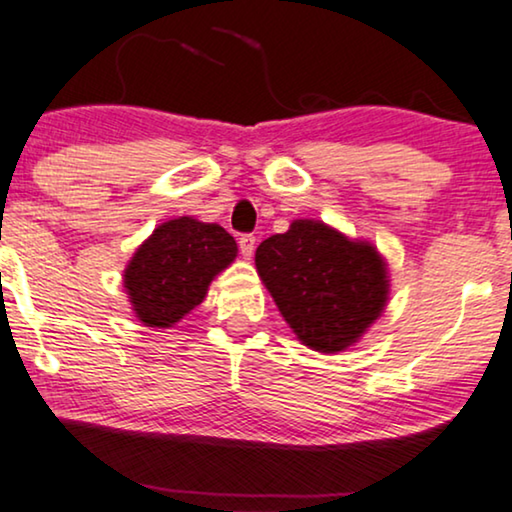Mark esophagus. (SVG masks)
I'll list each match as a JSON object with an SVG mask.
<instances>
[{"instance_id": "obj_1", "label": "esophagus", "mask_w": 512, "mask_h": 512, "mask_svg": "<svg viewBox=\"0 0 512 512\" xmlns=\"http://www.w3.org/2000/svg\"><path fill=\"white\" fill-rule=\"evenodd\" d=\"M237 244H240V251H242V256H244V258H249L251 254H254V244H256V237L251 235V233H244V235L237 237Z\"/></svg>"}]
</instances>
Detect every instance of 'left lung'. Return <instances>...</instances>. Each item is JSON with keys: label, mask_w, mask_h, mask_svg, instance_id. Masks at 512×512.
Returning a JSON list of instances; mask_svg holds the SVG:
<instances>
[{"label": "left lung", "mask_w": 512, "mask_h": 512, "mask_svg": "<svg viewBox=\"0 0 512 512\" xmlns=\"http://www.w3.org/2000/svg\"><path fill=\"white\" fill-rule=\"evenodd\" d=\"M256 270L286 324L317 352L352 345L387 303V268L375 247L319 221H293L263 240Z\"/></svg>", "instance_id": "obj_1"}]
</instances>
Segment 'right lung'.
<instances>
[{
	"instance_id": "add662e5",
	"label": "right lung",
	"mask_w": 512,
	"mask_h": 512,
	"mask_svg": "<svg viewBox=\"0 0 512 512\" xmlns=\"http://www.w3.org/2000/svg\"><path fill=\"white\" fill-rule=\"evenodd\" d=\"M237 256L233 235L191 216L153 230L125 270V289L139 321L167 328L205 300L207 286Z\"/></svg>"
}]
</instances>
